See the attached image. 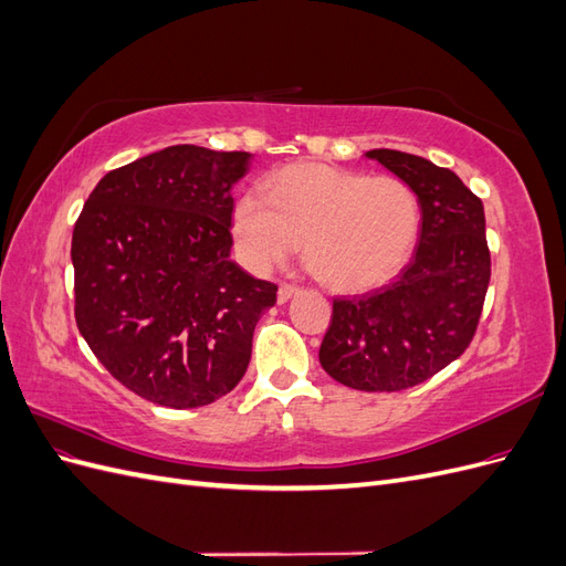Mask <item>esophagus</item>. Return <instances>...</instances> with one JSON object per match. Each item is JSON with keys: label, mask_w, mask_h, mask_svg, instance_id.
<instances>
[{"label": "esophagus", "mask_w": 566, "mask_h": 566, "mask_svg": "<svg viewBox=\"0 0 566 566\" xmlns=\"http://www.w3.org/2000/svg\"><path fill=\"white\" fill-rule=\"evenodd\" d=\"M295 293H297V285H293V283H281V285H279V304H285Z\"/></svg>", "instance_id": "esophagus-1"}]
</instances>
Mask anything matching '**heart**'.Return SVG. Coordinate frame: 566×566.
<instances>
[{
    "instance_id": "b5f03b06",
    "label": "heart",
    "mask_w": 566,
    "mask_h": 566,
    "mask_svg": "<svg viewBox=\"0 0 566 566\" xmlns=\"http://www.w3.org/2000/svg\"><path fill=\"white\" fill-rule=\"evenodd\" d=\"M266 200L235 202L233 241L241 262L266 273L302 243L316 279L339 293H364L397 276L420 235V200L399 177H368L323 163L273 172Z\"/></svg>"
}]
</instances>
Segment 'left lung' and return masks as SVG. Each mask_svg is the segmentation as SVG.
<instances>
[{"label":"left lung","mask_w":566,"mask_h":566,"mask_svg":"<svg viewBox=\"0 0 566 566\" xmlns=\"http://www.w3.org/2000/svg\"><path fill=\"white\" fill-rule=\"evenodd\" d=\"M368 158L418 193L422 227L416 260L361 297H335L321 366L361 391H401L430 380L470 347L491 279L484 205L447 167L375 148Z\"/></svg>","instance_id":"8db88e82"}]
</instances>
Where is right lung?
<instances>
[{"instance_id":"obj_1","label":"right lung","mask_w":566,"mask_h":566,"mask_svg":"<svg viewBox=\"0 0 566 566\" xmlns=\"http://www.w3.org/2000/svg\"><path fill=\"white\" fill-rule=\"evenodd\" d=\"M250 153L169 146L96 184L73 229L75 321L136 397L208 406L248 370L279 285L229 260L231 186Z\"/></svg>"}]
</instances>
